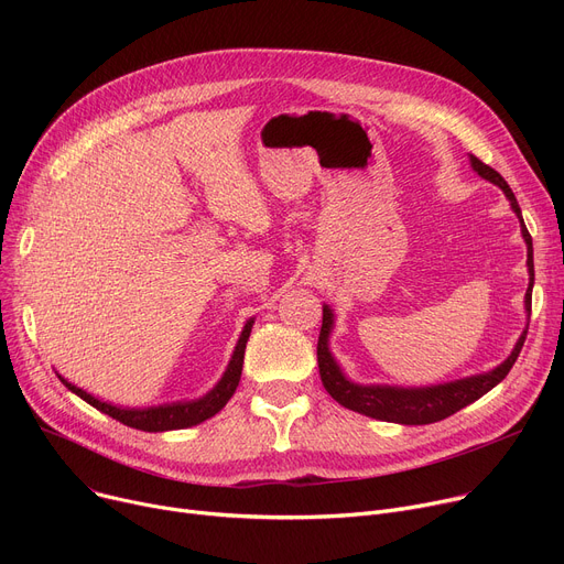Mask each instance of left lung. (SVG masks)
Wrapping results in <instances>:
<instances>
[{
	"label": "left lung",
	"mask_w": 564,
	"mask_h": 564,
	"mask_svg": "<svg viewBox=\"0 0 564 564\" xmlns=\"http://www.w3.org/2000/svg\"><path fill=\"white\" fill-rule=\"evenodd\" d=\"M470 164L485 177V181L498 185L502 192H506V196L512 203V210L517 213V217L521 221V232H523V240L528 245L530 283H528V292H525V311L530 313L532 283H535V264H532V237L521 219V207L517 203L514 192L510 189V185L506 181H502V175L498 171L487 166L476 155H470ZM332 327H334V313L329 306H324L322 308V329H319V338H317V366H319V377H322L324 389H327V393L338 404H343L351 411H359V413H364V416H370L377 421L402 423V425H427V423L443 421V419L453 416V413H457L459 409H464L466 404L476 402L478 398L489 393L496 383H500L512 370L517 357L521 354V347L525 343V334H528V329H525L521 334L519 343L514 345L510 357L498 368H494L491 372L466 377V379L451 381V383H438V387H427V389H395V387H361V383L349 381L340 372L338 364L334 361L332 351H329Z\"/></svg>",
	"instance_id": "left-lung-1"
}]
</instances>
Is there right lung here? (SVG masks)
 I'll return each instance as SVG.
<instances>
[{
	"mask_svg": "<svg viewBox=\"0 0 564 564\" xmlns=\"http://www.w3.org/2000/svg\"><path fill=\"white\" fill-rule=\"evenodd\" d=\"M253 327V319H249L245 324V332L237 340V347L232 351V359L228 364V370L224 372L221 381L217 387L203 395L200 400H192V402H173V404H162V406H148V409H123V406H113L109 402H100L98 398L88 395L86 391L73 387L64 377L62 379L68 391H73L75 395H79L84 402H88L91 406H96L98 411L107 413V416L116 419L118 423H123L128 427L134 430H143V432H166V430H185L192 425H198L207 419H213L217 411H221L226 406V402L232 398L237 383H240L242 377V364H245V349H247V340Z\"/></svg>",
	"mask_w": 564,
	"mask_h": 564,
	"instance_id": "1",
	"label": "right lung"
}]
</instances>
